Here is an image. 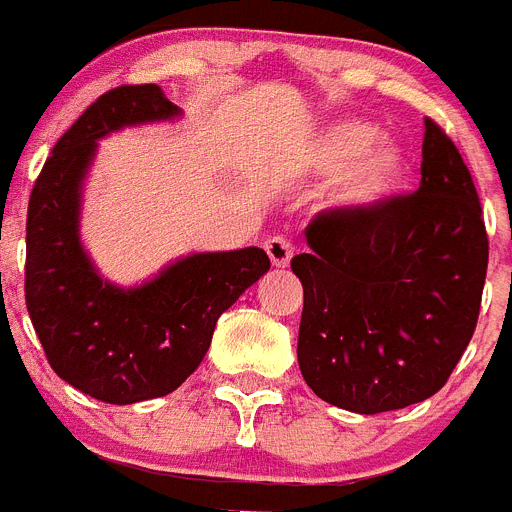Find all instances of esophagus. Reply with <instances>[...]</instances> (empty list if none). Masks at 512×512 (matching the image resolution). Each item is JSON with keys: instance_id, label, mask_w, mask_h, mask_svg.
Returning a JSON list of instances; mask_svg holds the SVG:
<instances>
[{"instance_id": "esophagus-1", "label": "esophagus", "mask_w": 512, "mask_h": 512, "mask_svg": "<svg viewBox=\"0 0 512 512\" xmlns=\"http://www.w3.org/2000/svg\"><path fill=\"white\" fill-rule=\"evenodd\" d=\"M266 253H269V259L277 269H285L292 259V243L285 238V235H272V238L264 243Z\"/></svg>"}]
</instances>
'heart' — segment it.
<instances>
[{"mask_svg":"<svg viewBox=\"0 0 512 512\" xmlns=\"http://www.w3.org/2000/svg\"><path fill=\"white\" fill-rule=\"evenodd\" d=\"M378 131L362 121H342L323 131L313 150L318 173L342 170L334 183L336 207L365 214L383 207L404 186L409 163L399 144L381 142Z\"/></svg>","mask_w":512,"mask_h":512,"instance_id":"heart-1","label":"heart"}]
</instances>
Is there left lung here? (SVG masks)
I'll return each instance as SVG.
<instances>
[{"label": "left lung", "mask_w": 512, "mask_h": 512, "mask_svg": "<svg viewBox=\"0 0 512 512\" xmlns=\"http://www.w3.org/2000/svg\"><path fill=\"white\" fill-rule=\"evenodd\" d=\"M292 259L303 282L298 362L318 399L381 414L451 378L482 305L489 238L474 178L425 119L422 183L373 212L323 209Z\"/></svg>", "instance_id": "obj_1"}]
</instances>
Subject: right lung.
Here are the masks:
<instances>
[{
  "instance_id": "add662e5",
  "label": "right lung",
  "mask_w": 512,
  "mask_h": 512,
  "mask_svg": "<svg viewBox=\"0 0 512 512\" xmlns=\"http://www.w3.org/2000/svg\"><path fill=\"white\" fill-rule=\"evenodd\" d=\"M157 85H121L87 106L43 163L25 225V305L61 381L106 404L176 391L207 355L217 318L264 272L261 248L194 253L137 290L95 274L77 233L95 139L178 116Z\"/></svg>"
}]
</instances>
